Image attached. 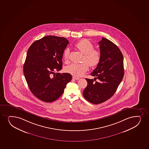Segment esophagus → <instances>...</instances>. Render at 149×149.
Listing matches in <instances>:
<instances>
[{"label":"esophagus","instance_id":"esophagus-1","mask_svg":"<svg viewBox=\"0 0 149 149\" xmlns=\"http://www.w3.org/2000/svg\"><path fill=\"white\" fill-rule=\"evenodd\" d=\"M72 78H73V79H75V80H79V79H80L79 78H78V77H74V76H73V77H72Z\"/></svg>","mask_w":149,"mask_h":149}]
</instances>
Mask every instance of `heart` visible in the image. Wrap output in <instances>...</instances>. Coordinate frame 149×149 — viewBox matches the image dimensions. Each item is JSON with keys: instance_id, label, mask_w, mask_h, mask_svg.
<instances>
[{"instance_id": "1", "label": "heart", "mask_w": 149, "mask_h": 149, "mask_svg": "<svg viewBox=\"0 0 149 149\" xmlns=\"http://www.w3.org/2000/svg\"><path fill=\"white\" fill-rule=\"evenodd\" d=\"M75 47L84 54L82 63H73L65 68L66 72L76 77L83 75L88 70L89 65L91 67L98 66L101 59V53L100 50L95 49L93 44L87 39H82L76 43ZM70 49L67 48L63 52L64 59L68 61Z\"/></svg>"}]
</instances>
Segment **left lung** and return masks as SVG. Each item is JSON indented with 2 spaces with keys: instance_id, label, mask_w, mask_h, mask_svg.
Wrapping results in <instances>:
<instances>
[{
  "instance_id": "obj_1",
  "label": "left lung",
  "mask_w": 149,
  "mask_h": 149,
  "mask_svg": "<svg viewBox=\"0 0 149 149\" xmlns=\"http://www.w3.org/2000/svg\"><path fill=\"white\" fill-rule=\"evenodd\" d=\"M101 59L91 73L93 79H87V86L83 92L84 98L94 104L107 101L114 94L122 80L124 69L122 53L112 41L102 38L99 42Z\"/></svg>"
}]
</instances>
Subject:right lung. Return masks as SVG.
<instances>
[{
    "label": "right lung",
    "instance_id": "right-lung-1",
    "mask_svg": "<svg viewBox=\"0 0 149 149\" xmlns=\"http://www.w3.org/2000/svg\"><path fill=\"white\" fill-rule=\"evenodd\" d=\"M69 44L64 37L47 36L35 41L27 53L23 73L29 89L36 98L50 103L61 96L72 80L68 73H57L62 68L63 52Z\"/></svg>",
    "mask_w": 149,
    "mask_h": 149
}]
</instances>
